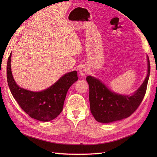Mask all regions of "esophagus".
Listing matches in <instances>:
<instances>
[{
	"label": "esophagus",
	"mask_w": 157,
	"mask_h": 157,
	"mask_svg": "<svg viewBox=\"0 0 157 157\" xmlns=\"http://www.w3.org/2000/svg\"><path fill=\"white\" fill-rule=\"evenodd\" d=\"M79 75L80 76H81V77H84L85 75H86V74L88 72V69L86 67H85V66H82V67H80L79 68Z\"/></svg>",
	"instance_id": "esophagus-1"
}]
</instances>
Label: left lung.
<instances>
[{
	"instance_id": "8db88e82",
	"label": "left lung",
	"mask_w": 157,
	"mask_h": 157,
	"mask_svg": "<svg viewBox=\"0 0 157 157\" xmlns=\"http://www.w3.org/2000/svg\"><path fill=\"white\" fill-rule=\"evenodd\" d=\"M147 77L131 96L112 92L100 80L88 76L90 111L99 122L110 123L130 117L137 109L145 96L150 75V62L147 56Z\"/></svg>"
}]
</instances>
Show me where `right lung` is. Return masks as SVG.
<instances>
[{"label": "right lung", "mask_w": 157, "mask_h": 157, "mask_svg": "<svg viewBox=\"0 0 157 157\" xmlns=\"http://www.w3.org/2000/svg\"><path fill=\"white\" fill-rule=\"evenodd\" d=\"M11 56L10 54L8 59L6 75L13 98L31 118L42 122L54 119L63 110L69 88L78 79L77 71L65 74L51 86L42 91L33 92L20 87L14 80L11 70Z\"/></svg>", "instance_id": "obj_1"}]
</instances>
